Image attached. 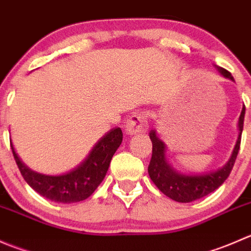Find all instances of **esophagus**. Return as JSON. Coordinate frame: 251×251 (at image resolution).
Wrapping results in <instances>:
<instances>
[{
    "instance_id": "1",
    "label": "esophagus",
    "mask_w": 251,
    "mask_h": 251,
    "mask_svg": "<svg viewBox=\"0 0 251 251\" xmlns=\"http://www.w3.org/2000/svg\"><path fill=\"white\" fill-rule=\"evenodd\" d=\"M147 128H148V124H147V114L144 111H136L126 121L125 130L127 135L144 132Z\"/></svg>"
}]
</instances>
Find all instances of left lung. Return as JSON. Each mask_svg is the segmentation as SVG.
I'll return each mask as SVG.
<instances>
[{
	"instance_id": "1",
	"label": "left lung",
	"mask_w": 251,
	"mask_h": 251,
	"mask_svg": "<svg viewBox=\"0 0 251 251\" xmlns=\"http://www.w3.org/2000/svg\"><path fill=\"white\" fill-rule=\"evenodd\" d=\"M216 69L224 77L234 81L231 73L227 72L226 69L220 67H216ZM244 115L245 107L243 105L242 113H240L239 120H238V138L228 161L222 168L217 169L216 171L199 175L182 174L175 170L166 159L165 143L159 140L155 130H151L149 132V138L153 143V153H151V163L148 166V174L153 183L159 188V191H161L166 197L175 201H178V203H191V201L203 198L211 192L216 191L226 181L233 169L238 151H239Z\"/></svg>"
}]
</instances>
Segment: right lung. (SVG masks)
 <instances>
[{"label":"right lung","instance_id":"right-lung-1","mask_svg":"<svg viewBox=\"0 0 251 251\" xmlns=\"http://www.w3.org/2000/svg\"><path fill=\"white\" fill-rule=\"evenodd\" d=\"M121 142V128H111L96 143L87 158L77 168L57 176L32 171L20 160L12 143L11 147L20 174L34 191L55 203L69 204L87 199L102 183L109 169L111 158Z\"/></svg>","mask_w":251,"mask_h":251}]
</instances>
